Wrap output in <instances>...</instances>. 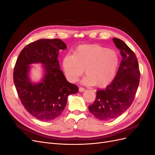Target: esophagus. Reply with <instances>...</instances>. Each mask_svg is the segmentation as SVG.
I'll return each instance as SVG.
<instances>
[{
    "mask_svg": "<svg viewBox=\"0 0 155 155\" xmlns=\"http://www.w3.org/2000/svg\"><path fill=\"white\" fill-rule=\"evenodd\" d=\"M85 91V88H82V87H79V91L80 92H84Z\"/></svg>",
    "mask_w": 155,
    "mask_h": 155,
    "instance_id": "1",
    "label": "esophagus"
}]
</instances>
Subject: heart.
Here are the masks:
<instances>
[{
    "label": "heart",
    "mask_w": 155,
    "mask_h": 155,
    "mask_svg": "<svg viewBox=\"0 0 155 155\" xmlns=\"http://www.w3.org/2000/svg\"><path fill=\"white\" fill-rule=\"evenodd\" d=\"M119 64L116 51L97 45H83L67 54L63 60L66 77L72 83L78 81L85 68L87 76L82 79L85 85L104 87L113 81Z\"/></svg>",
    "instance_id": "obj_1"
}]
</instances>
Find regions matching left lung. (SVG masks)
<instances>
[{
    "label": "left lung",
    "mask_w": 155,
    "mask_h": 155,
    "mask_svg": "<svg viewBox=\"0 0 155 155\" xmlns=\"http://www.w3.org/2000/svg\"><path fill=\"white\" fill-rule=\"evenodd\" d=\"M122 57L113 81L97 91L96 100L88 110L96 118L108 121L120 116L132 104L139 85L140 73L137 57L123 41L113 38Z\"/></svg>",
    "instance_id": "obj_1"
}]
</instances>
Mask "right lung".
I'll return each mask as SVG.
<instances>
[{
  "label": "right lung",
  "mask_w": 155,
  "mask_h": 155,
  "mask_svg": "<svg viewBox=\"0 0 155 155\" xmlns=\"http://www.w3.org/2000/svg\"><path fill=\"white\" fill-rule=\"evenodd\" d=\"M66 48L59 39H42L26 45L17 59L13 82L18 96L26 110L39 120L50 121L60 116L68 96L78 92V87L69 83L60 69L59 50ZM37 63L42 64L44 75L39 82H33L30 65Z\"/></svg>",
  "instance_id": "add662e5"
}]
</instances>
